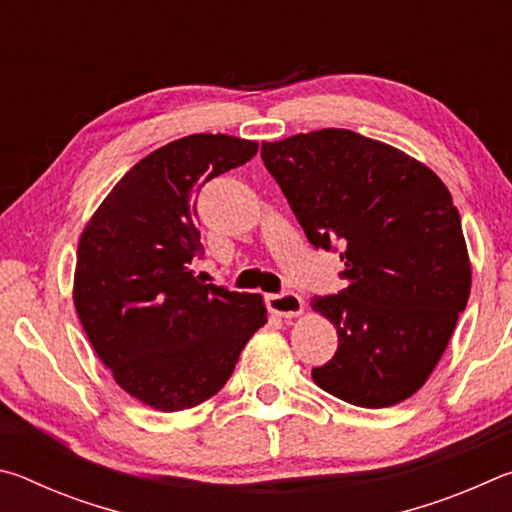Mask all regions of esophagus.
I'll list each match as a JSON object with an SVG mask.
<instances>
[{"instance_id": "esophagus-1", "label": "esophagus", "mask_w": 512, "mask_h": 512, "mask_svg": "<svg viewBox=\"0 0 512 512\" xmlns=\"http://www.w3.org/2000/svg\"><path fill=\"white\" fill-rule=\"evenodd\" d=\"M266 307L271 314L282 316V318H293L300 316L302 309H305V302L298 296V293H271L266 296Z\"/></svg>"}]
</instances>
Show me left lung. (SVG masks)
<instances>
[{"mask_svg":"<svg viewBox=\"0 0 512 512\" xmlns=\"http://www.w3.org/2000/svg\"><path fill=\"white\" fill-rule=\"evenodd\" d=\"M293 214L316 248H343L348 289L311 298L339 348L311 370L329 395L386 409L443 357L472 287L452 194L427 164L345 128L262 144Z\"/></svg>","mask_w":512,"mask_h":512,"instance_id":"obj_1","label":"left lung"}]
</instances>
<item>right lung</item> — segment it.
Masks as SVG:
<instances>
[{
    "mask_svg": "<svg viewBox=\"0 0 512 512\" xmlns=\"http://www.w3.org/2000/svg\"><path fill=\"white\" fill-rule=\"evenodd\" d=\"M259 144L221 133L180 137L126 173L85 225L74 307L94 352L124 391L164 413L210 400L266 323L259 293L196 275V198Z\"/></svg>",
    "mask_w": 512,
    "mask_h": 512,
    "instance_id": "1",
    "label": "right lung"
}]
</instances>
